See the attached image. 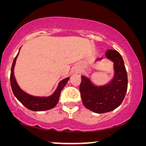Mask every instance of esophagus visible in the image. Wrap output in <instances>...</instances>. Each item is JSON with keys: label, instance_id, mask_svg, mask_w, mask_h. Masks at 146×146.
Masks as SVG:
<instances>
[{"label": "esophagus", "instance_id": "esophagus-1", "mask_svg": "<svg viewBox=\"0 0 146 146\" xmlns=\"http://www.w3.org/2000/svg\"><path fill=\"white\" fill-rule=\"evenodd\" d=\"M74 72H78V70H74Z\"/></svg>", "mask_w": 146, "mask_h": 146}]
</instances>
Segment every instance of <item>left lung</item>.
I'll return each instance as SVG.
<instances>
[{
  "label": "left lung",
  "instance_id": "1",
  "mask_svg": "<svg viewBox=\"0 0 146 146\" xmlns=\"http://www.w3.org/2000/svg\"><path fill=\"white\" fill-rule=\"evenodd\" d=\"M106 57L114 63V76L105 84L97 85L89 77L81 76L80 91L82 103L93 112L106 113L114 110L121 104L128 86V78L121 55L115 50H108ZM100 58L95 62H100Z\"/></svg>",
  "mask_w": 146,
  "mask_h": 146
}]
</instances>
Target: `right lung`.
Listing matches in <instances>:
<instances>
[{
	"mask_svg": "<svg viewBox=\"0 0 146 146\" xmlns=\"http://www.w3.org/2000/svg\"><path fill=\"white\" fill-rule=\"evenodd\" d=\"M20 48H19L17 55L14 59L11 66V70L10 82L13 93L15 98L25 107L30 110L44 111L53 108L58 103L61 91H62L63 88L65 87V85L67 84L70 77H67V78H64V80H61L57 85V89H55L53 94L50 96H35V95L28 94V93L25 92L23 90L21 89L19 84H17L15 74H14V68L15 66L16 59H17L18 55L19 53Z\"/></svg>",
	"mask_w": 146,
	"mask_h": 146,
	"instance_id": "obj_1",
	"label": "right lung"
}]
</instances>
